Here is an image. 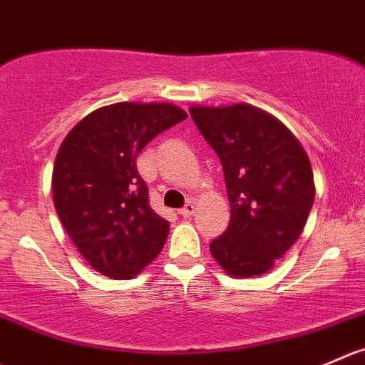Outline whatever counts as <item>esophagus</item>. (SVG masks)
<instances>
[{
    "label": "esophagus",
    "mask_w": 365,
    "mask_h": 365,
    "mask_svg": "<svg viewBox=\"0 0 365 365\" xmlns=\"http://www.w3.org/2000/svg\"><path fill=\"white\" fill-rule=\"evenodd\" d=\"M194 210H196V207H194V203H187L185 207H183L182 210L178 212V214L182 215V217H190V215L194 214Z\"/></svg>",
    "instance_id": "1"
}]
</instances>
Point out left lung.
Segmentation results:
<instances>
[{"label":"left lung","instance_id":"left-lung-1","mask_svg":"<svg viewBox=\"0 0 365 365\" xmlns=\"http://www.w3.org/2000/svg\"><path fill=\"white\" fill-rule=\"evenodd\" d=\"M189 112L221 160L232 214L212 257L233 278L265 274L309 219L316 197L309 155L280 119L250 103Z\"/></svg>","mask_w":365,"mask_h":365}]
</instances>
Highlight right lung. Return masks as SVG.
Wrapping results in <instances>:
<instances>
[{
  "instance_id": "1",
  "label": "right lung",
  "mask_w": 365,
  "mask_h": 365,
  "mask_svg": "<svg viewBox=\"0 0 365 365\" xmlns=\"http://www.w3.org/2000/svg\"><path fill=\"white\" fill-rule=\"evenodd\" d=\"M187 118L173 103L107 105L66 135L53 168L55 210L94 271L128 280L158 257L169 221L151 210L135 158Z\"/></svg>"
}]
</instances>
